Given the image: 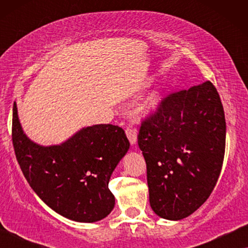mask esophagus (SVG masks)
Masks as SVG:
<instances>
[{"instance_id": "esophagus-1", "label": "esophagus", "mask_w": 248, "mask_h": 248, "mask_svg": "<svg viewBox=\"0 0 248 248\" xmlns=\"http://www.w3.org/2000/svg\"><path fill=\"white\" fill-rule=\"evenodd\" d=\"M125 132H126V135H127L128 140H130V142H131V144L137 143V130L132 126H127Z\"/></svg>"}]
</instances>
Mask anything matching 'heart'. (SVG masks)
<instances>
[{
  "instance_id": "obj_1",
  "label": "heart",
  "mask_w": 248,
  "mask_h": 248,
  "mask_svg": "<svg viewBox=\"0 0 248 248\" xmlns=\"http://www.w3.org/2000/svg\"><path fill=\"white\" fill-rule=\"evenodd\" d=\"M158 104V96H155V94H152L147 99L144 104V107L147 108V109H152V108H155L157 106Z\"/></svg>"
}]
</instances>
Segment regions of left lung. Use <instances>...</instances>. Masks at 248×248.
<instances>
[{
  "label": "left lung",
  "mask_w": 248,
  "mask_h": 248,
  "mask_svg": "<svg viewBox=\"0 0 248 248\" xmlns=\"http://www.w3.org/2000/svg\"><path fill=\"white\" fill-rule=\"evenodd\" d=\"M138 144L155 215L181 220L196 211L215 188L225 157V111L212 82L162 98L142 120Z\"/></svg>",
  "instance_id": "left-lung-1"
}]
</instances>
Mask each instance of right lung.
Listing matches in <instances>:
<instances>
[{"label": "right lung", "instance_id": "obj_1", "mask_svg": "<svg viewBox=\"0 0 248 248\" xmlns=\"http://www.w3.org/2000/svg\"><path fill=\"white\" fill-rule=\"evenodd\" d=\"M12 142L30 187L54 211L79 222L98 221L111 212L115 198L108 183L130 148L123 128L93 125L61 145L42 147L23 133L15 103Z\"/></svg>", "mask_w": 248, "mask_h": 248}]
</instances>
